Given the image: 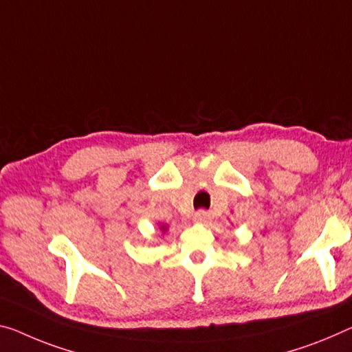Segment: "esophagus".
Segmentation results:
<instances>
[{
  "instance_id": "34e87169",
  "label": "esophagus",
  "mask_w": 352,
  "mask_h": 352,
  "mask_svg": "<svg viewBox=\"0 0 352 352\" xmlns=\"http://www.w3.org/2000/svg\"><path fill=\"white\" fill-rule=\"evenodd\" d=\"M195 219H197L198 221H208L209 220V212H206V210H198L197 214H195Z\"/></svg>"
}]
</instances>
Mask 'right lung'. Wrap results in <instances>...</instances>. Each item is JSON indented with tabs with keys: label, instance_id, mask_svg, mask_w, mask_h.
Returning a JSON list of instances; mask_svg holds the SVG:
<instances>
[{
	"label": "right lung",
	"instance_id": "1",
	"mask_svg": "<svg viewBox=\"0 0 352 352\" xmlns=\"http://www.w3.org/2000/svg\"><path fill=\"white\" fill-rule=\"evenodd\" d=\"M164 230H165V228H164Z\"/></svg>",
	"mask_w": 352,
	"mask_h": 352
}]
</instances>
